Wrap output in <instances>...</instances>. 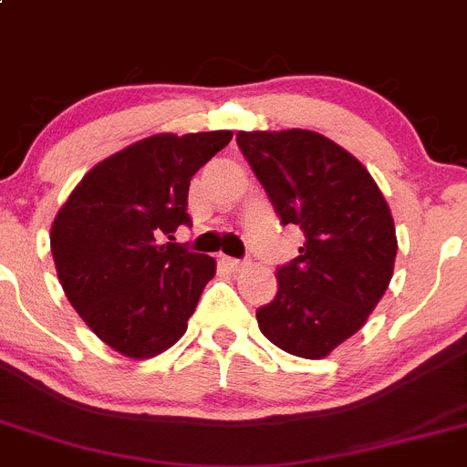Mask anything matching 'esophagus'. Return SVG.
<instances>
[{"label": "esophagus", "mask_w": 467, "mask_h": 467, "mask_svg": "<svg viewBox=\"0 0 467 467\" xmlns=\"http://www.w3.org/2000/svg\"><path fill=\"white\" fill-rule=\"evenodd\" d=\"M221 264H223L225 268H230V271H242V268H246V262H242V259H234V257H221Z\"/></svg>", "instance_id": "obj_1"}]
</instances>
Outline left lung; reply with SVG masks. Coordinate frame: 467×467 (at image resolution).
<instances>
[{
  "label": "left lung",
  "mask_w": 467,
  "mask_h": 467,
  "mask_svg": "<svg viewBox=\"0 0 467 467\" xmlns=\"http://www.w3.org/2000/svg\"><path fill=\"white\" fill-rule=\"evenodd\" d=\"M237 143L282 223L306 239L277 268L259 331L320 360L365 327L389 286L399 250L391 210L365 165L317 131H239Z\"/></svg>",
  "instance_id": "left-lung-1"
}]
</instances>
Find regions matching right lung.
Wrapping results in <instances>:
<instances>
[{"instance_id":"obj_1","label":"right lung","mask_w":467,"mask_h":467,"mask_svg":"<svg viewBox=\"0 0 467 467\" xmlns=\"http://www.w3.org/2000/svg\"><path fill=\"white\" fill-rule=\"evenodd\" d=\"M233 139L230 130L154 134L107 156L82 176L51 223L65 296L107 347L147 360L168 351L217 262L174 237L190 223V179Z\"/></svg>"}]
</instances>
